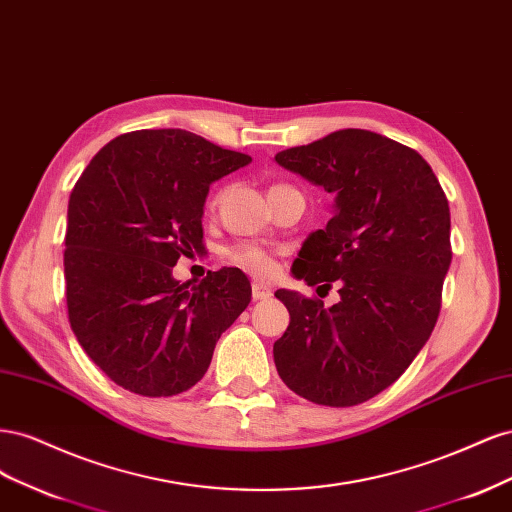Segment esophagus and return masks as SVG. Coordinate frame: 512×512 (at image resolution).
<instances>
[{
	"label": "esophagus",
	"mask_w": 512,
	"mask_h": 512,
	"mask_svg": "<svg viewBox=\"0 0 512 512\" xmlns=\"http://www.w3.org/2000/svg\"><path fill=\"white\" fill-rule=\"evenodd\" d=\"M271 288L269 286H265V284H260V282H254L252 284V297H254V301H265V299H269L271 297Z\"/></svg>",
	"instance_id": "34e87169"
}]
</instances>
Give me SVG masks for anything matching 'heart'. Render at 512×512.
I'll return each mask as SVG.
<instances>
[{
  "label": "heart",
  "mask_w": 512,
  "mask_h": 512,
  "mask_svg": "<svg viewBox=\"0 0 512 512\" xmlns=\"http://www.w3.org/2000/svg\"><path fill=\"white\" fill-rule=\"evenodd\" d=\"M277 188V185H275ZM273 190V188H271ZM230 262H235L237 267L250 271L258 277H267L275 269V260L273 256L265 250V247L254 245V243H237L228 250Z\"/></svg>",
  "instance_id": "1"
}]
</instances>
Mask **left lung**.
Returning a JSON list of instances; mask_svg holds the SVG:
<instances>
[{"label": "left lung", "mask_w": 512, "mask_h": 512, "mask_svg": "<svg viewBox=\"0 0 512 512\" xmlns=\"http://www.w3.org/2000/svg\"><path fill=\"white\" fill-rule=\"evenodd\" d=\"M275 162L335 194L292 273L339 286V303L277 290L290 314L273 344L277 374L320 406L348 408L391 386L429 339L451 267V211L421 153L369 130H337Z\"/></svg>", "instance_id": "1"}]
</instances>
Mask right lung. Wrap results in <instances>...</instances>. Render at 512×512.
Segmentation results:
<instances>
[{"mask_svg": "<svg viewBox=\"0 0 512 512\" xmlns=\"http://www.w3.org/2000/svg\"><path fill=\"white\" fill-rule=\"evenodd\" d=\"M252 158L185 130H136L76 181L64 252L70 327L104 374L136 395H179L205 376L220 335L252 301L241 269L188 288L181 256L205 250L209 185Z\"/></svg>", "mask_w": 512, "mask_h": 512, "instance_id": "obj_1", "label": "right lung"}]
</instances>
